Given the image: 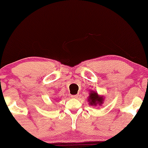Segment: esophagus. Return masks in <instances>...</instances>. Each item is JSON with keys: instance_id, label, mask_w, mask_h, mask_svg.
I'll use <instances>...</instances> for the list:
<instances>
[{"instance_id": "34e87169", "label": "esophagus", "mask_w": 148, "mask_h": 148, "mask_svg": "<svg viewBox=\"0 0 148 148\" xmlns=\"http://www.w3.org/2000/svg\"><path fill=\"white\" fill-rule=\"evenodd\" d=\"M78 96H79V95H77V94H76V95H73V96H72V97H73V98H77Z\"/></svg>"}]
</instances>
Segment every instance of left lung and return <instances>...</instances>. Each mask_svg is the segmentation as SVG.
I'll list each match as a JSON object with an SVG mask.
<instances>
[{
    "instance_id": "1",
    "label": "left lung",
    "mask_w": 148,
    "mask_h": 148,
    "mask_svg": "<svg viewBox=\"0 0 148 148\" xmlns=\"http://www.w3.org/2000/svg\"><path fill=\"white\" fill-rule=\"evenodd\" d=\"M88 100L90 101V104L92 105H95L96 106V103H100V104L102 103L103 98L102 97H99V96L96 92H91L89 96Z\"/></svg>"
}]
</instances>
